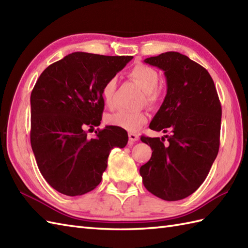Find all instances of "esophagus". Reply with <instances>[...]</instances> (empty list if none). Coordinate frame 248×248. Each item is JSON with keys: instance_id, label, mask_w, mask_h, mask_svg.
Returning a JSON list of instances; mask_svg holds the SVG:
<instances>
[{"instance_id": "obj_1", "label": "esophagus", "mask_w": 248, "mask_h": 248, "mask_svg": "<svg viewBox=\"0 0 248 248\" xmlns=\"http://www.w3.org/2000/svg\"><path fill=\"white\" fill-rule=\"evenodd\" d=\"M136 140H139V135L136 134V133H133V132L129 133V141H130V144H133L134 141H136Z\"/></svg>"}]
</instances>
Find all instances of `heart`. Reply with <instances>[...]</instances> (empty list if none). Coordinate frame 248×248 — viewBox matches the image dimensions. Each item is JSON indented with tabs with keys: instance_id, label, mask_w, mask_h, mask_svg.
Returning <instances> with one entry per match:
<instances>
[{
	"instance_id": "1",
	"label": "heart",
	"mask_w": 248,
	"mask_h": 248,
	"mask_svg": "<svg viewBox=\"0 0 248 248\" xmlns=\"http://www.w3.org/2000/svg\"><path fill=\"white\" fill-rule=\"evenodd\" d=\"M129 77L136 83H139L140 87L144 89L146 103L155 105L159 101L161 93L156 86L159 84L160 76L154 67L145 64H138L130 70ZM116 87H117V78L113 77L108 78L101 88V96L108 108L114 107ZM105 120L108 124L113 125V127L127 131H136L146 124L147 114L145 112H129V110L121 109L118 112L108 114Z\"/></svg>"
}]
</instances>
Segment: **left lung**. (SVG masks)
Returning <instances> with one entry per match:
<instances>
[{"mask_svg": "<svg viewBox=\"0 0 248 248\" xmlns=\"http://www.w3.org/2000/svg\"><path fill=\"white\" fill-rule=\"evenodd\" d=\"M164 71L167 93L150 129L171 131L165 139L141 136L152 149L140 168L143 183L156 197L175 202L193 194L207 178L218 154L222 105L209 72L178 52L144 61Z\"/></svg>", "mask_w": 248, "mask_h": 248, "instance_id": "left-lung-1", "label": "left lung"}]
</instances>
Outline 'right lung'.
<instances>
[{
    "label": "right lung",
    "mask_w": 248,
    "mask_h": 248,
    "mask_svg": "<svg viewBox=\"0 0 248 248\" xmlns=\"http://www.w3.org/2000/svg\"><path fill=\"white\" fill-rule=\"evenodd\" d=\"M132 59L75 52L37 80L31 93V145L41 175L57 192L78 196L93 191L110 150L127 145L124 129L108 125L91 140L84 129L100 124L103 84Z\"/></svg>",
    "instance_id": "obj_1"
}]
</instances>
